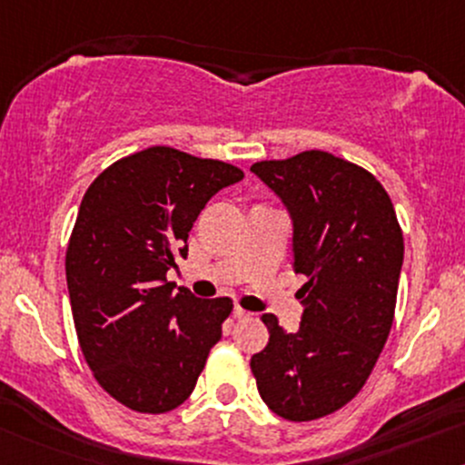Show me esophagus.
Listing matches in <instances>:
<instances>
[{"label":"esophagus","mask_w":465,"mask_h":465,"mask_svg":"<svg viewBox=\"0 0 465 465\" xmlns=\"http://www.w3.org/2000/svg\"><path fill=\"white\" fill-rule=\"evenodd\" d=\"M233 315H236L238 320H247V318H252L253 313H249V311H244L242 307H233Z\"/></svg>","instance_id":"esophagus-1"}]
</instances>
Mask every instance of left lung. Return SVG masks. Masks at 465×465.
Listing matches in <instances>:
<instances>
[{"mask_svg":"<svg viewBox=\"0 0 465 465\" xmlns=\"http://www.w3.org/2000/svg\"><path fill=\"white\" fill-rule=\"evenodd\" d=\"M252 172L287 207L293 269L309 278L295 333L262 315L269 341L252 373L275 415L320 420L361 391L389 340L404 236L381 183L344 158L309 150Z\"/></svg>","mask_w":465,"mask_h":465,"instance_id":"left-lung-1","label":"left lung"}]
</instances>
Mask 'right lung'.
<instances>
[{
    "label": "right lung",
    "mask_w": 465,
    "mask_h": 465,
    "mask_svg": "<svg viewBox=\"0 0 465 465\" xmlns=\"http://www.w3.org/2000/svg\"><path fill=\"white\" fill-rule=\"evenodd\" d=\"M242 170L156 145L112 163L85 192L68 252L76 338L101 389L136 412L174 411L232 313L167 282L198 213Z\"/></svg>",
    "instance_id": "obj_1"
}]
</instances>
